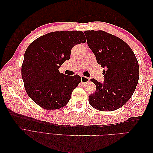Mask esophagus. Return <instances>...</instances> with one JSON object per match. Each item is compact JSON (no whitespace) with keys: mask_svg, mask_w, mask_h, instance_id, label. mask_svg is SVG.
Here are the masks:
<instances>
[{"mask_svg":"<svg viewBox=\"0 0 153 153\" xmlns=\"http://www.w3.org/2000/svg\"><path fill=\"white\" fill-rule=\"evenodd\" d=\"M90 81V78L89 77H86L84 76H81V82L82 84H86Z\"/></svg>","mask_w":153,"mask_h":153,"instance_id":"34e87169","label":"esophagus"}]
</instances>
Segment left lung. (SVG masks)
<instances>
[{"mask_svg": "<svg viewBox=\"0 0 153 153\" xmlns=\"http://www.w3.org/2000/svg\"><path fill=\"white\" fill-rule=\"evenodd\" d=\"M87 42L101 67L105 80L92 78L96 89L89 96L92 107L100 111H114L131 98L138 84L139 66L129 46L117 36L103 30L84 32Z\"/></svg>", "mask_w": 153, "mask_h": 153, "instance_id": "obj_1", "label": "left lung"}]
</instances>
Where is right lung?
<instances>
[{"mask_svg": "<svg viewBox=\"0 0 153 153\" xmlns=\"http://www.w3.org/2000/svg\"><path fill=\"white\" fill-rule=\"evenodd\" d=\"M85 42L82 31L64 30L50 32L29 45L24 54L22 77L27 94L36 104L47 110L67 105L81 77L60 73L59 68L70 58L74 46Z\"/></svg>", "mask_w": 153, "mask_h": 153, "instance_id": "add662e5", "label": "right lung"}]
</instances>
